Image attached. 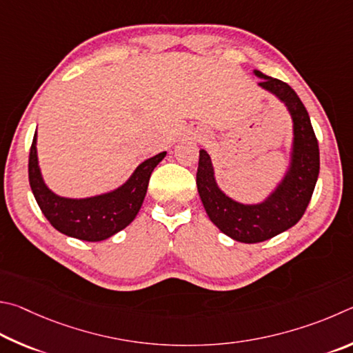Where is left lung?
Masks as SVG:
<instances>
[{
  "instance_id": "obj_1",
  "label": "left lung",
  "mask_w": 353,
  "mask_h": 353,
  "mask_svg": "<svg viewBox=\"0 0 353 353\" xmlns=\"http://www.w3.org/2000/svg\"><path fill=\"white\" fill-rule=\"evenodd\" d=\"M254 72L262 79L259 85L279 97L293 117L292 165L285 178L261 205H242L217 188L206 150H200L196 169V188L209 219L221 232L242 243L263 242L298 223L319 175L318 139L304 103L288 83L263 76L261 71Z\"/></svg>"
}]
</instances>
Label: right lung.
Masks as SVG:
<instances>
[{
    "label": "right lung",
    "mask_w": 353,
    "mask_h": 353,
    "mask_svg": "<svg viewBox=\"0 0 353 353\" xmlns=\"http://www.w3.org/2000/svg\"><path fill=\"white\" fill-rule=\"evenodd\" d=\"M35 142L37 133L29 152V184L43 215L61 234L86 242H101L132 223L144 201L153 169L165 157L163 152L144 161L130 180L113 192L71 200L52 194L43 183Z\"/></svg>",
    "instance_id": "1"
}]
</instances>
